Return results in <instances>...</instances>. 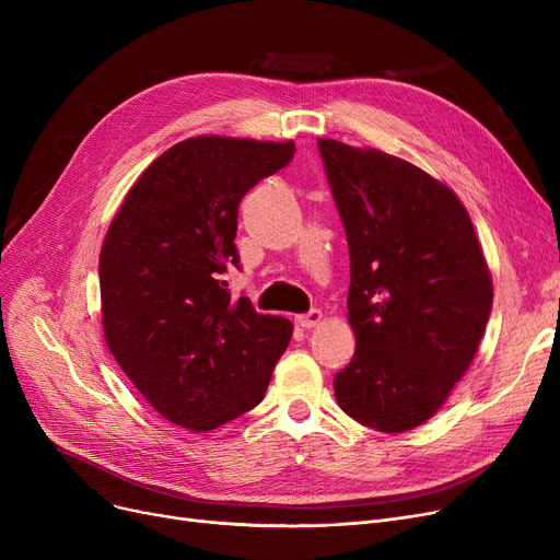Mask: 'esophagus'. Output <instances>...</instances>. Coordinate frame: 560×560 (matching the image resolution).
Segmentation results:
<instances>
[{
  "label": "esophagus",
  "instance_id": "34e87169",
  "mask_svg": "<svg viewBox=\"0 0 560 560\" xmlns=\"http://www.w3.org/2000/svg\"><path fill=\"white\" fill-rule=\"evenodd\" d=\"M319 322H322V311H317V308H311L308 313L298 315V325H300L302 329H311V327L319 325Z\"/></svg>",
  "mask_w": 560,
  "mask_h": 560
}]
</instances>
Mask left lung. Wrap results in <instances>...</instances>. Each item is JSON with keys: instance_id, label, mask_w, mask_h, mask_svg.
I'll return each mask as SVG.
<instances>
[{"instance_id": "1", "label": "left lung", "mask_w": 560, "mask_h": 560, "mask_svg": "<svg viewBox=\"0 0 560 560\" xmlns=\"http://www.w3.org/2000/svg\"><path fill=\"white\" fill-rule=\"evenodd\" d=\"M345 224L351 363L334 376L357 422L401 433L438 413L472 363L492 279L465 206L404 159L317 140Z\"/></svg>"}]
</instances>
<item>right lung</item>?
<instances>
[{"label": "right lung", "mask_w": 560, "mask_h": 560, "mask_svg": "<svg viewBox=\"0 0 560 560\" xmlns=\"http://www.w3.org/2000/svg\"><path fill=\"white\" fill-rule=\"evenodd\" d=\"M295 142L197 136L161 154L127 192L100 254L104 338L156 413L211 431L268 390L292 325L233 300L241 199L285 167Z\"/></svg>", "instance_id": "1"}]
</instances>
